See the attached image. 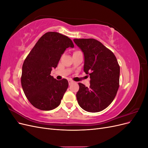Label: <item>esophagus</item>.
Here are the masks:
<instances>
[{"label":"esophagus","instance_id":"34e87169","mask_svg":"<svg viewBox=\"0 0 148 148\" xmlns=\"http://www.w3.org/2000/svg\"><path fill=\"white\" fill-rule=\"evenodd\" d=\"M73 83V82L72 81V80H71V79L69 80V85H70L71 83Z\"/></svg>","mask_w":148,"mask_h":148}]
</instances>
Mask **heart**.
<instances>
[{"label":"heart","mask_w":148,"mask_h":148,"mask_svg":"<svg viewBox=\"0 0 148 148\" xmlns=\"http://www.w3.org/2000/svg\"><path fill=\"white\" fill-rule=\"evenodd\" d=\"M75 52H77V51H75Z\"/></svg>","instance_id":"1"}]
</instances>
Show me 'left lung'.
I'll list each match as a JSON object with an SVG mask.
<instances>
[{
  "label": "left lung",
  "instance_id": "8db88e82",
  "mask_svg": "<svg viewBox=\"0 0 148 148\" xmlns=\"http://www.w3.org/2000/svg\"><path fill=\"white\" fill-rule=\"evenodd\" d=\"M84 56V71L91 83L86 87L79 83L77 93L78 104L89 112H98L108 107L119 88L120 66L108 48L95 39H74Z\"/></svg>",
  "mask_w": 148,
  "mask_h": 148
}]
</instances>
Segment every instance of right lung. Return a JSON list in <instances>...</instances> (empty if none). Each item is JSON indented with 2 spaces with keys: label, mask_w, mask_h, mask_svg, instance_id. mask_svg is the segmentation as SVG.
Segmentation results:
<instances>
[{
  "label": "right lung",
  "mask_w": 148,
  "mask_h": 148,
  "mask_svg": "<svg viewBox=\"0 0 148 148\" xmlns=\"http://www.w3.org/2000/svg\"><path fill=\"white\" fill-rule=\"evenodd\" d=\"M72 41L57 32H47L40 38L25 59L21 77V86L29 102L36 108L51 110L59 106L69 82L57 80L51 75L62 55Z\"/></svg>",
  "instance_id": "add662e5"
}]
</instances>
